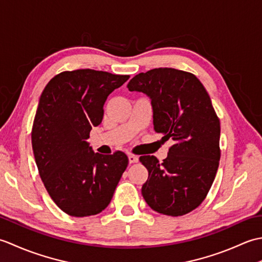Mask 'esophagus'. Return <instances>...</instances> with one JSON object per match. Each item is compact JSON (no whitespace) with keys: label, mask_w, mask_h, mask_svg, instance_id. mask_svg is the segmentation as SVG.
Segmentation results:
<instances>
[{"label":"esophagus","mask_w":262,"mask_h":262,"mask_svg":"<svg viewBox=\"0 0 262 262\" xmlns=\"http://www.w3.org/2000/svg\"><path fill=\"white\" fill-rule=\"evenodd\" d=\"M128 160H129V163H137L138 162V157L134 154L128 155Z\"/></svg>","instance_id":"obj_1"}]
</instances>
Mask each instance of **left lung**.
I'll list each match as a JSON object with an SVG mask.
<instances>
[{
  "label": "left lung",
  "mask_w": 262,
  "mask_h": 262,
  "mask_svg": "<svg viewBox=\"0 0 262 262\" xmlns=\"http://www.w3.org/2000/svg\"><path fill=\"white\" fill-rule=\"evenodd\" d=\"M127 88L149 97L155 132L173 141L162 163L154 155L140 158L148 171L144 199L160 214L190 213L207 196L221 159V125L209 94L193 74L168 68L137 74Z\"/></svg>",
  "instance_id": "8db88e82"
}]
</instances>
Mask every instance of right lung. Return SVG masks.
Listing matches in <instances>:
<instances>
[{
	"label": "right lung",
	"mask_w": 262,
	"mask_h": 262,
	"mask_svg": "<svg viewBox=\"0 0 262 262\" xmlns=\"http://www.w3.org/2000/svg\"><path fill=\"white\" fill-rule=\"evenodd\" d=\"M128 79L90 69L66 71L47 83L39 99L33 155L49 196L70 216L101 213L127 168L124 152L94 153L86 140L92 127L101 124L109 94Z\"/></svg>",
	"instance_id": "add662e5"
}]
</instances>
